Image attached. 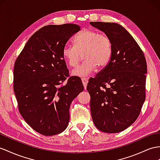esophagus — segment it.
Returning <instances> with one entry per match:
<instances>
[{
    "label": "esophagus",
    "instance_id": "1",
    "mask_svg": "<svg viewBox=\"0 0 160 160\" xmlns=\"http://www.w3.org/2000/svg\"><path fill=\"white\" fill-rule=\"evenodd\" d=\"M82 82L83 84L84 89L87 88V86L88 83V78H82Z\"/></svg>",
    "mask_w": 160,
    "mask_h": 160
}]
</instances>
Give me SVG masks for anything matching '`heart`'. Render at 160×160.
I'll return each instance as SVG.
<instances>
[{
    "label": "heart",
    "mask_w": 160,
    "mask_h": 160,
    "mask_svg": "<svg viewBox=\"0 0 160 160\" xmlns=\"http://www.w3.org/2000/svg\"><path fill=\"white\" fill-rule=\"evenodd\" d=\"M75 46L65 45L63 56L71 67H76L82 59L84 61L79 66L73 69L72 74L84 77L89 75L96 67L103 68L109 62L112 54V43L108 36L99 34L97 32L84 29L73 40Z\"/></svg>",
    "instance_id": "heart-1"
}]
</instances>
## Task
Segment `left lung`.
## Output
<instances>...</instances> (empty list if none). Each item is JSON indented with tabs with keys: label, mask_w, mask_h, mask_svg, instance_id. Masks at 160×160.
I'll use <instances>...</instances> for the list:
<instances>
[{
	"label": "left lung",
	"mask_w": 160,
	"mask_h": 160,
	"mask_svg": "<svg viewBox=\"0 0 160 160\" xmlns=\"http://www.w3.org/2000/svg\"><path fill=\"white\" fill-rule=\"evenodd\" d=\"M112 43L108 64L90 78L91 116L102 132H122L137 119L145 100L147 63L144 54L129 32L116 23L91 22Z\"/></svg>",
	"instance_id": "1"
}]
</instances>
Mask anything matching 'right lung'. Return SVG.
Wrapping results in <instances>:
<instances>
[{
    "instance_id": "obj_1",
    "label": "right lung",
    "mask_w": 160,
    "mask_h": 160,
    "mask_svg": "<svg viewBox=\"0 0 160 160\" xmlns=\"http://www.w3.org/2000/svg\"><path fill=\"white\" fill-rule=\"evenodd\" d=\"M80 30L73 23L44 26L28 40L16 60L13 88L19 113L31 128L44 136L64 131L72 101L82 92L78 76L69 78L63 56L68 40Z\"/></svg>"
}]
</instances>
